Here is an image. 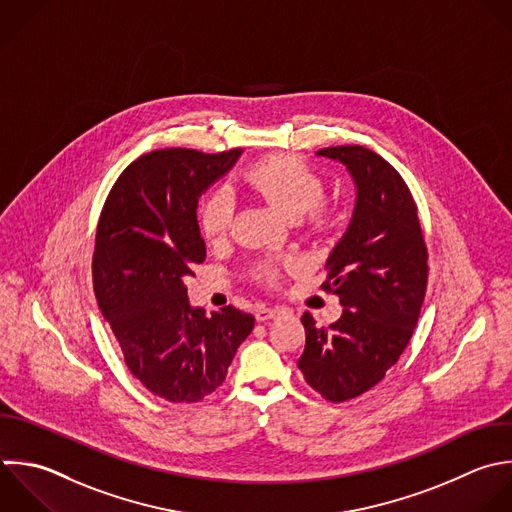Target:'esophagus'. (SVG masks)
I'll use <instances>...</instances> for the list:
<instances>
[{
  "instance_id": "1",
  "label": "esophagus",
  "mask_w": 512,
  "mask_h": 512,
  "mask_svg": "<svg viewBox=\"0 0 512 512\" xmlns=\"http://www.w3.org/2000/svg\"><path fill=\"white\" fill-rule=\"evenodd\" d=\"M280 314L278 308H270V306H258L256 308V320L258 322H268L272 318H276Z\"/></svg>"
}]
</instances>
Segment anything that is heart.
Listing matches in <instances>:
<instances>
[{"label": "heart", "mask_w": 512, "mask_h": 512, "mask_svg": "<svg viewBox=\"0 0 512 512\" xmlns=\"http://www.w3.org/2000/svg\"><path fill=\"white\" fill-rule=\"evenodd\" d=\"M246 184L268 200L290 220L300 216L314 228H324L330 222V206L322 196V178L304 160L294 156H272L254 164L246 176ZM234 196L226 188H218L208 194L200 206L198 222L204 238L212 244H220L228 238L234 224ZM254 274L266 282H276L278 272L274 264H258Z\"/></svg>", "instance_id": "1"}]
</instances>
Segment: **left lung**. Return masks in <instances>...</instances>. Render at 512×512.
<instances>
[{
  "mask_svg": "<svg viewBox=\"0 0 512 512\" xmlns=\"http://www.w3.org/2000/svg\"><path fill=\"white\" fill-rule=\"evenodd\" d=\"M316 156L346 166L356 204L322 284L340 298L342 316L322 328L304 312L298 368L326 400L344 402L378 384L404 352L426 292L428 254L412 194L384 158L364 146L324 148Z\"/></svg>",
  "mask_w": 512,
  "mask_h": 512,
  "instance_id": "obj_1",
  "label": "left lung"
}]
</instances>
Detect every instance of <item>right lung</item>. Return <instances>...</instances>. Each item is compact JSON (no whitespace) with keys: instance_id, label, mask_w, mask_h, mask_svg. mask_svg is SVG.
Returning <instances> with one entry per match:
<instances>
[{"instance_id":"obj_1","label":"right lung","mask_w":512,"mask_h":512,"mask_svg":"<svg viewBox=\"0 0 512 512\" xmlns=\"http://www.w3.org/2000/svg\"><path fill=\"white\" fill-rule=\"evenodd\" d=\"M242 156L172 148L144 154L114 184L96 234L94 292L130 372L156 396L198 402L226 378L254 328L234 306L206 316L184 280L206 260L198 200Z\"/></svg>"}]
</instances>
